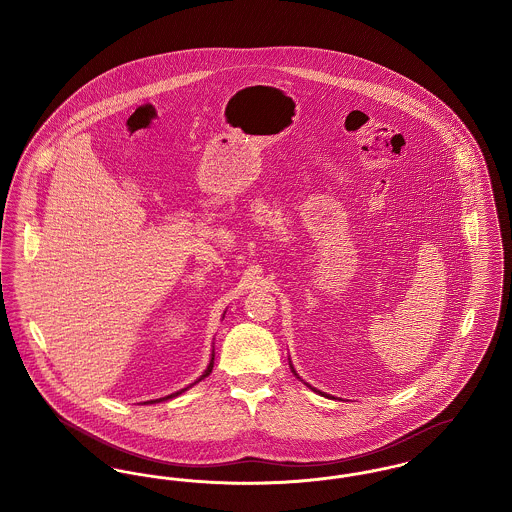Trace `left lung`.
Here are the masks:
<instances>
[{
	"label": "left lung",
	"mask_w": 512,
	"mask_h": 512,
	"mask_svg": "<svg viewBox=\"0 0 512 512\" xmlns=\"http://www.w3.org/2000/svg\"><path fill=\"white\" fill-rule=\"evenodd\" d=\"M293 372H295V370H293Z\"/></svg>",
	"instance_id": "1"
}]
</instances>
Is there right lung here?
<instances>
[{
    "mask_svg": "<svg viewBox=\"0 0 512 512\" xmlns=\"http://www.w3.org/2000/svg\"><path fill=\"white\" fill-rule=\"evenodd\" d=\"M211 370H213V359H211V363H209V366H207V370H205V374H203V376H201V378H199V380H203V378H205V376H209V374H211ZM199 380H197V382H199ZM182 391H186V390H182ZM182 391H176V393H172V395H169V397H163V399H157V401H165V399H171V397H176V395H180V393H182ZM151 403H153V401H151Z\"/></svg>",
    "mask_w": 512,
    "mask_h": 512,
    "instance_id": "1",
    "label": "right lung"
}]
</instances>
